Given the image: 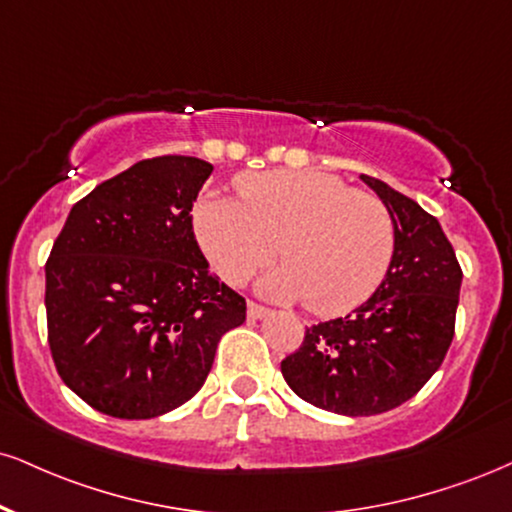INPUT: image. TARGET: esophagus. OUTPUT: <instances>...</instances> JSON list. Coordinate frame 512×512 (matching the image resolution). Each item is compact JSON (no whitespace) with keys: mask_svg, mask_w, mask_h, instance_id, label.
Here are the masks:
<instances>
[{"mask_svg":"<svg viewBox=\"0 0 512 512\" xmlns=\"http://www.w3.org/2000/svg\"><path fill=\"white\" fill-rule=\"evenodd\" d=\"M267 315H269L267 307H262V305H257V303H248V317L250 319H262V317H267Z\"/></svg>","mask_w":512,"mask_h":512,"instance_id":"obj_1","label":"esophagus"}]
</instances>
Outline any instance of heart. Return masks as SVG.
I'll use <instances>...</instances> for the list:
<instances>
[{
  "instance_id": "1",
  "label": "heart",
  "mask_w": 512,
  "mask_h": 512,
  "mask_svg": "<svg viewBox=\"0 0 512 512\" xmlns=\"http://www.w3.org/2000/svg\"><path fill=\"white\" fill-rule=\"evenodd\" d=\"M238 200L205 195L193 209L202 252L221 279L240 286L274 260L260 281L276 300H307L315 315L355 310L384 283L396 226L379 197L317 171L240 176Z\"/></svg>"
}]
</instances>
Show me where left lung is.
I'll use <instances>...</instances> for the list:
<instances>
[{
  "instance_id": "obj_1",
  "label": "left lung",
  "mask_w": 512,
  "mask_h": 512,
  "mask_svg": "<svg viewBox=\"0 0 512 512\" xmlns=\"http://www.w3.org/2000/svg\"><path fill=\"white\" fill-rule=\"evenodd\" d=\"M389 209V274L353 315L319 322L281 362L286 384L315 408L369 417L398 408L432 379L455 334L463 269L432 214L389 183L360 176Z\"/></svg>"
}]
</instances>
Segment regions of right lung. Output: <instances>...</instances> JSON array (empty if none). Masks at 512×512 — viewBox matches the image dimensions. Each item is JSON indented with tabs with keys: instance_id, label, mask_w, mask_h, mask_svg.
<instances>
[{
	"instance_id": "1",
	"label": "right lung",
	"mask_w": 512,
	"mask_h": 512,
	"mask_svg": "<svg viewBox=\"0 0 512 512\" xmlns=\"http://www.w3.org/2000/svg\"><path fill=\"white\" fill-rule=\"evenodd\" d=\"M214 166L143 159L71 207L45 267L47 338L90 408L150 420L195 396L245 298L209 272L193 202Z\"/></svg>"
}]
</instances>
